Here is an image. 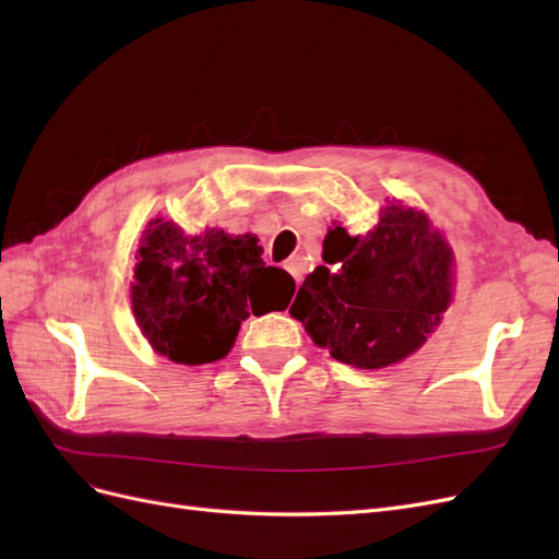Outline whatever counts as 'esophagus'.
Returning <instances> with one entry per match:
<instances>
[{
	"label": "esophagus",
	"mask_w": 559,
	"mask_h": 559,
	"mask_svg": "<svg viewBox=\"0 0 559 559\" xmlns=\"http://www.w3.org/2000/svg\"><path fill=\"white\" fill-rule=\"evenodd\" d=\"M284 267L289 270V275L296 280V284H300V280H302V267H300V261L294 257V259H289L284 263Z\"/></svg>",
	"instance_id": "34e87169"
}]
</instances>
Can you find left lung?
Segmentation results:
<instances>
[{"instance_id": "1", "label": "left lung", "mask_w": 559, "mask_h": 559, "mask_svg": "<svg viewBox=\"0 0 559 559\" xmlns=\"http://www.w3.org/2000/svg\"><path fill=\"white\" fill-rule=\"evenodd\" d=\"M321 259L342 267L317 265L289 314L314 345L354 368H386L411 357L452 302V247L425 212L401 200H386L366 235L333 224Z\"/></svg>"}]
</instances>
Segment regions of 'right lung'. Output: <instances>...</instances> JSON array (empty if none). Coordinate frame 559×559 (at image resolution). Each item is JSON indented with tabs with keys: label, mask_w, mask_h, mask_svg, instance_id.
I'll return each instance as SVG.
<instances>
[{
	"label": "right lung",
	"mask_w": 559,
	"mask_h": 559,
	"mask_svg": "<svg viewBox=\"0 0 559 559\" xmlns=\"http://www.w3.org/2000/svg\"><path fill=\"white\" fill-rule=\"evenodd\" d=\"M261 253L251 233L186 235L175 222L151 218L130 284L132 314L146 343L183 366L224 359L251 312L286 310L296 292L294 277L265 265Z\"/></svg>",
	"instance_id": "add662e5"
}]
</instances>
